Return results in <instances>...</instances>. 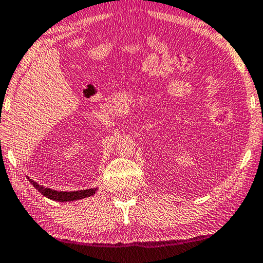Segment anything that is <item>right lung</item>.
Instances as JSON below:
<instances>
[{
  "label": "right lung",
  "instance_id": "add662e5",
  "mask_svg": "<svg viewBox=\"0 0 263 263\" xmlns=\"http://www.w3.org/2000/svg\"><path fill=\"white\" fill-rule=\"evenodd\" d=\"M27 179L30 181V184L35 187V189L40 192L41 194H43L45 198L53 201H61V202H69L74 201V200H81L84 198H89L91 195H93L97 192V187L96 189H89V190H81V191H73V192H63V191H55L51 189H47L43 185L37 184L36 181L32 180L29 177Z\"/></svg>",
  "mask_w": 263,
  "mask_h": 263
}]
</instances>
